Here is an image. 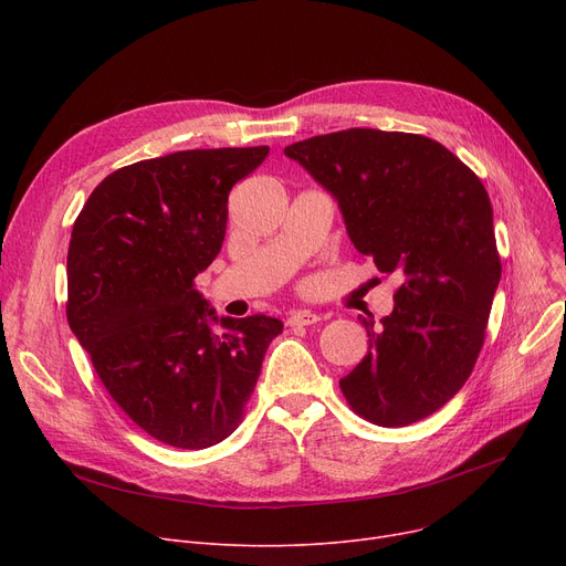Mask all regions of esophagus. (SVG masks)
Here are the masks:
<instances>
[{
    "label": "esophagus",
    "instance_id": "1",
    "mask_svg": "<svg viewBox=\"0 0 566 566\" xmlns=\"http://www.w3.org/2000/svg\"><path fill=\"white\" fill-rule=\"evenodd\" d=\"M321 316L316 312H310V310H298L293 312L289 318H286V325L289 328H301V325H314L318 323Z\"/></svg>",
    "mask_w": 566,
    "mask_h": 566
}]
</instances>
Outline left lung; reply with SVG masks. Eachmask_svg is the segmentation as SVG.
<instances>
[{"label":"left lung","mask_w":566,"mask_h":566,"mask_svg":"<svg viewBox=\"0 0 566 566\" xmlns=\"http://www.w3.org/2000/svg\"><path fill=\"white\" fill-rule=\"evenodd\" d=\"M284 154L335 195L355 250L401 280L380 331L360 316L369 350L339 380L348 406L378 427L429 418L472 374L502 275L484 184L412 133L348 128Z\"/></svg>","instance_id":"left-lung-1"}]
</instances>
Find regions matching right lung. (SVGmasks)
Wrapping results in <instances>:
<instances>
[{"instance_id": "right-lung-1", "label": "right lung", "mask_w": 566, "mask_h": 566, "mask_svg": "<svg viewBox=\"0 0 566 566\" xmlns=\"http://www.w3.org/2000/svg\"><path fill=\"white\" fill-rule=\"evenodd\" d=\"M268 146L139 160L88 195L69 245L66 316L105 390L148 436L203 450L243 422L282 321L218 318L195 277L218 256L231 188ZM208 319H218L213 334Z\"/></svg>"}]
</instances>
